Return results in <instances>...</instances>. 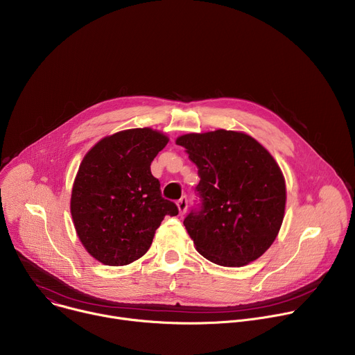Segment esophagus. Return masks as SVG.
<instances>
[{"instance_id": "esophagus-1", "label": "esophagus", "mask_w": 355, "mask_h": 355, "mask_svg": "<svg viewBox=\"0 0 355 355\" xmlns=\"http://www.w3.org/2000/svg\"><path fill=\"white\" fill-rule=\"evenodd\" d=\"M177 207H178L180 215H184V214L187 212V208H188V199H187V196H182V198L177 202Z\"/></svg>"}]
</instances>
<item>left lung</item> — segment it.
Instances as JSON below:
<instances>
[{"label": "left lung", "instance_id": "1", "mask_svg": "<svg viewBox=\"0 0 355 355\" xmlns=\"http://www.w3.org/2000/svg\"><path fill=\"white\" fill-rule=\"evenodd\" d=\"M198 167V202L184 219L196 250L223 267L261 257L275 240L285 211L284 175L268 151L233 130L177 139Z\"/></svg>", "mask_w": 355, "mask_h": 355}]
</instances>
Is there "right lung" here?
<instances>
[{
  "label": "right lung",
  "mask_w": 355,
  "mask_h": 355,
  "mask_svg": "<svg viewBox=\"0 0 355 355\" xmlns=\"http://www.w3.org/2000/svg\"><path fill=\"white\" fill-rule=\"evenodd\" d=\"M167 143L160 132L129 129L85 155L73 185L71 216L83 245L98 261L133 263L146 254L164 216L178 215L150 171Z\"/></svg>",
  "instance_id": "obj_1"
}]
</instances>
